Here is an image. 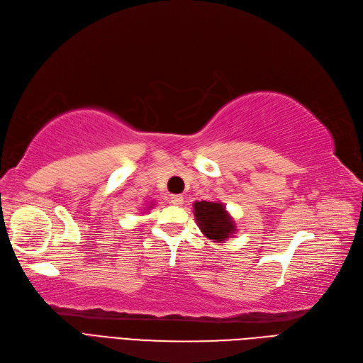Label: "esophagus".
Here are the masks:
<instances>
[{
  "mask_svg": "<svg viewBox=\"0 0 363 363\" xmlns=\"http://www.w3.org/2000/svg\"><path fill=\"white\" fill-rule=\"evenodd\" d=\"M184 201V198L182 195H171L169 196V203L174 206H182Z\"/></svg>",
  "mask_w": 363,
  "mask_h": 363,
  "instance_id": "1",
  "label": "esophagus"
}]
</instances>
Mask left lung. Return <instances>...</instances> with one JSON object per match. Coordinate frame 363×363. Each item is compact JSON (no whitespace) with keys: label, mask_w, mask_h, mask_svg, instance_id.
I'll return each instance as SVG.
<instances>
[{"label":"left lung","mask_w":363,"mask_h":363,"mask_svg":"<svg viewBox=\"0 0 363 363\" xmlns=\"http://www.w3.org/2000/svg\"><path fill=\"white\" fill-rule=\"evenodd\" d=\"M194 215L199 230L210 240L223 243L235 234L234 220L220 203L196 201L194 204Z\"/></svg>","instance_id":"obj_1"}]
</instances>
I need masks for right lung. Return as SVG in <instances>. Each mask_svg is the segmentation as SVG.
I'll use <instances>...</instances> for the list:
<instances>
[{
    "label": "right lung",
    "mask_w": 363,
    "mask_h": 363,
    "mask_svg": "<svg viewBox=\"0 0 363 363\" xmlns=\"http://www.w3.org/2000/svg\"><path fill=\"white\" fill-rule=\"evenodd\" d=\"M150 207H152V206H150Z\"/></svg>",
    "instance_id": "add662e5"
}]
</instances>
